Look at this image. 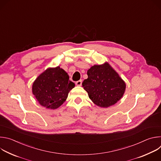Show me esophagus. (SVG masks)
I'll list each match as a JSON object with an SVG mask.
<instances>
[{
	"instance_id": "1",
	"label": "esophagus",
	"mask_w": 161,
	"mask_h": 161,
	"mask_svg": "<svg viewBox=\"0 0 161 161\" xmlns=\"http://www.w3.org/2000/svg\"><path fill=\"white\" fill-rule=\"evenodd\" d=\"M81 84H82V80H78V81H77L76 82V85L77 86H81Z\"/></svg>"
}]
</instances>
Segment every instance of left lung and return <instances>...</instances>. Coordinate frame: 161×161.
Instances as JSON below:
<instances>
[{
    "label": "left lung",
    "instance_id": "1",
    "mask_svg": "<svg viewBox=\"0 0 161 161\" xmlns=\"http://www.w3.org/2000/svg\"><path fill=\"white\" fill-rule=\"evenodd\" d=\"M87 75L88 78L83 81L82 86L97 106L108 108L122 97L126 85L108 62L91 67Z\"/></svg>",
    "mask_w": 161,
    "mask_h": 161
}]
</instances>
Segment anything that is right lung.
I'll return each instance as SVG.
<instances>
[{"label":"right lung","mask_w":161,"mask_h":161,"mask_svg":"<svg viewBox=\"0 0 161 161\" xmlns=\"http://www.w3.org/2000/svg\"><path fill=\"white\" fill-rule=\"evenodd\" d=\"M75 86L67 73L58 66L47 69L36 78L32 85V93L41 106L55 109L65 101Z\"/></svg>","instance_id":"obj_1"}]
</instances>
